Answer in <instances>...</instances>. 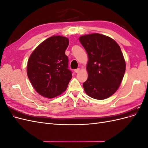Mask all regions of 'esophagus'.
I'll list each match as a JSON object with an SVG mask.
<instances>
[{
	"mask_svg": "<svg viewBox=\"0 0 148 148\" xmlns=\"http://www.w3.org/2000/svg\"><path fill=\"white\" fill-rule=\"evenodd\" d=\"M79 70H80V69H75L74 71H75V73H78L79 72Z\"/></svg>",
	"mask_w": 148,
	"mask_h": 148,
	"instance_id": "1",
	"label": "esophagus"
}]
</instances>
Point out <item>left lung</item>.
Segmentation results:
<instances>
[{
  "instance_id": "8db88e82",
  "label": "left lung",
  "mask_w": 148,
  "mask_h": 148,
  "mask_svg": "<svg viewBox=\"0 0 148 148\" xmlns=\"http://www.w3.org/2000/svg\"><path fill=\"white\" fill-rule=\"evenodd\" d=\"M79 40L88 56L84 91L96 99L109 97L119 88L125 72L126 64L120 46L113 39L99 33L82 36Z\"/></svg>"
}]
</instances>
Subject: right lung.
I'll list each match as a JSON object with an SVG mask.
<instances>
[{"instance_id": "add662e5", "label": "right lung", "mask_w": 148, "mask_h": 148, "mask_svg": "<svg viewBox=\"0 0 148 148\" xmlns=\"http://www.w3.org/2000/svg\"><path fill=\"white\" fill-rule=\"evenodd\" d=\"M69 44L67 38L53 36L40 44L31 54L27 75L40 95L53 98L66 90L72 77L65 52Z\"/></svg>"}]
</instances>
